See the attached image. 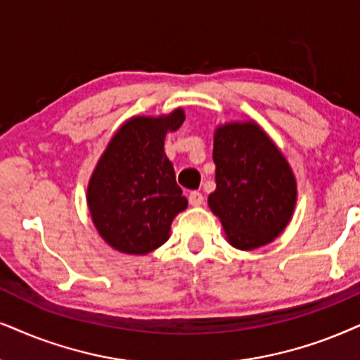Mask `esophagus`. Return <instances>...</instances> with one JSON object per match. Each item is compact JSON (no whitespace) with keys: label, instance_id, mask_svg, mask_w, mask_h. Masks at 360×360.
Listing matches in <instances>:
<instances>
[{"label":"esophagus","instance_id":"esophagus-1","mask_svg":"<svg viewBox=\"0 0 360 360\" xmlns=\"http://www.w3.org/2000/svg\"><path fill=\"white\" fill-rule=\"evenodd\" d=\"M189 202H191V206H202V202H204V195L201 194V193H198V191H193V193L189 194Z\"/></svg>","mask_w":360,"mask_h":360}]
</instances>
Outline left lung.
<instances>
[{
	"label": "left lung",
	"mask_w": 360,
	"mask_h": 360,
	"mask_svg": "<svg viewBox=\"0 0 360 360\" xmlns=\"http://www.w3.org/2000/svg\"><path fill=\"white\" fill-rule=\"evenodd\" d=\"M216 191L207 204L219 217L227 243L254 251L284 233L297 202V181L289 161L254 120L214 129Z\"/></svg>",
	"instance_id": "obj_1"
}]
</instances>
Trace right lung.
I'll list each match as a JSON object with an SVG mask.
<instances>
[{
    "label": "right lung",
    "mask_w": 360,
    "mask_h": 360,
    "mask_svg": "<svg viewBox=\"0 0 360 360\" xmlns=\"http://www.w3.org/2000/svg\"><path fill=\"white\" fill-rule=\"evenodd\" d=\"M184 120L183 108L129 117L98 159L86 202L98 234L115 251L146 256L161 248L169 239L172 219L188 207L165 153L166 134Z\"/></svg>",
    "instance_id": "right-lung-1"
}]
</instances>
